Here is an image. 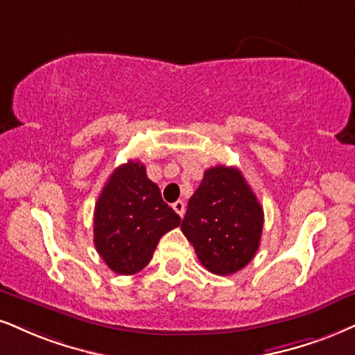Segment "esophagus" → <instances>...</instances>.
<instances>
[{
	"mask_svg": "<svg viewBox=\"0 0 355 355\" xmlns=\"http://www.w3.org/2000/svg\"><path fill=\"white\" fill-rule=\"evenodd\" d=\"M173 209L179 214V217L184 216V212H186V204H184V200H176V202L173 204Z\"/></svg>",
	"mask_w": 355,
	"mask_h": 355,
	"instance_id": "1",
	"label": "esophagus"
}]
</instances>
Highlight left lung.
I'll return each mask as SVG.
<instances>
[{
  "label": "left lung",
  "mask_w": 355,
  "mask_h": 355,
  "mask_svg": "<svg viewBox=\"0 0 355 355\" xmlns=\"http://www.w3.org/2000/svg\"><path fill=\"white\" fill-rule=\"evenodd\" d=\"M263 207L237 168L214 166L187 202L181 230L211 273L227 275L250 263L260 247Z\"/></svg>",
  "instance_id": "left-lung-1"
}]
</instances>
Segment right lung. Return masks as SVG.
<instances>
[{
    "instance_id": "obj_1",
    "label": "right lung",
    "mask_w": 355,
    "mask_h": 355,
    "mask_svg": "<svg viewBox=\"0 0 355 355\" xmlns=\"http://www.w3.org/2000/svg\"><path fill=\"white\" fill-rule=\"evenodd\" d=\"M181 224L159 187L138 161L118 166L100 192L94 212V243L108 268L135 275L150 263L159 239Z\"/></svg>"
}]
</instances>
